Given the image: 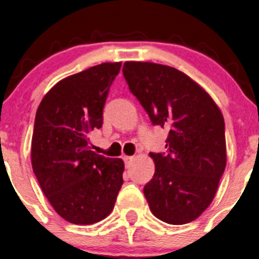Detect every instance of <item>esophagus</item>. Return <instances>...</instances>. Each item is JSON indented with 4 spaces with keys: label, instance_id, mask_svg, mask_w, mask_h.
Here are the masks:
<instances>
[{
    "label": "esophagus",
    "instance_id": "34e87169",
    "mask_svg": "<svg viewBox=\"0 0 259 259\" xmlns=\"http://www.w3.org/2000/svg\"><path fill=\"white\" fill-rule=\"evenodd\" d=\"M134 159H135V156H124V158H123V160H124L125 165H128L130 163L132 162V160H134Z\"/></svg>",
    "mask_w": 259,
    "mask_h": 259
}]
</instances>
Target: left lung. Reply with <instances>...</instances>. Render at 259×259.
<instances>
[{
	"label": "left lung",
	"instance_id": "obj_1",
	"mask_svg": "<svg viewBox=\"0 0 259 259\" xmlns=\"http://www.w3.org/2000/svg\"><path fill=\"white\" fill-rule=\"evenodd\" d=\"M123 75L151 123L169 130L167 153H150L155 173L144 187L150 210L170 225L194 221L212 203L226 167L221 110L172 66L127 61Z\"/></svg>",
	"mask_w": 259,
	"mask_h": 259
}]
</instances>
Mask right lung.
<instances>
[{"label": "right lung", "mask_w": 259, "mask_h": 259, "mask_svg": "<svg viewBox=\"0 0 259 259\" xmlns=\"http://www.w3.org/2000/svg\"><path fill=\"white\" fill-rule=\"evenodd\" d=\"M122 63H103L69 75L38 106L32 136V167L54 209L65 221L92 225L113 210L124 163L90 148V134L103 125L109 89Z\"/></svg>", "instance_id": "right-lung-1"}]
</instances>
